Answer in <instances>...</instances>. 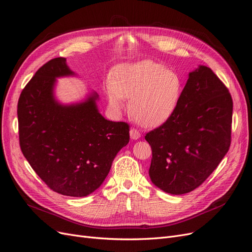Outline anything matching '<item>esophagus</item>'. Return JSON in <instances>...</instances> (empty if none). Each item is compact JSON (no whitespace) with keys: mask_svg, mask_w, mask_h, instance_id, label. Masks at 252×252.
I'll use <instances>...</instances> for the list:
<instances>
[{"mask_svg":"<svg viewBox=\"0 0 252 252\" xmlns=\"http://www.w3.org/2000/svg\"><path fill=\"white\" fill-rule=\"evenodd\" d=\"M140 136H141V133H140V131L138 130V129H135V128H131L130 129V138L132 140H138Z\"/></svg>","mask_w":252,"mask_h":252,"instance_id":"1","label":"esophagus"}]
</instances>
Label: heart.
<instances>
[{
	"instance_id": "heart-1",
	"label": "heart",
	"mask_w": 252,
	"mask_h": 252,
	"mask_svg": "<svg viewBox=\"0 0 252 252\" xmlns=\"http://www.w3.org/2000/svg\"><path fill=\"white\" fill-rule=\"evenodd\" d=\"M183 82L180 75L152 60L118 67L106 84L110 107L120 111L125 98L131 116L143 127H157L170 118L180 102Z\"/></svg>"
}]
</instances>
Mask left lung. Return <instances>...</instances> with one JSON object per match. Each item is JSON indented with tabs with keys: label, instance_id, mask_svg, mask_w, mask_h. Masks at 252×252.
I'll return each mask as SVG.
<instances>
[{
	"label": "left lung",
	"instance_id": "1",
	"mask_svg": "<svg viewBox=\"0 0 252 252\" xmlns=\"http://www.w3.org/2000/svg\"><path fill=\"white\" fill-rule=\"evenodd\" d=\"M232 106L229 90L209 67L189 73L170 118L145 135L157 187L184 194L203 184L229 150Z\"/></svg>",
	"mask_w": 252,
	"mask_h": 252
}]
</instances>
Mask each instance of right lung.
<instances>
[{
  "label": "right lung",
  "instance_id": "add662e5",
  "mask_svg": "<svg viewBox=\"0 0 252 252\" xmlns=\"http://www.w3.org/2000/svg\"><path fill=\"white\" fill-rule=\"evenodd\" d=\"M65 58L44 64L18 102L19 141L32 168L51 190L86 196L102 185L113 158L129 142V125L97 111L96 94L64 106L53 97L56 78L70 75Z\"/></svg>",
  "mask_w": 252,
  "mask_h": 252
}]
</instances>
